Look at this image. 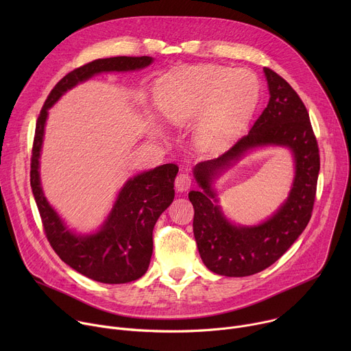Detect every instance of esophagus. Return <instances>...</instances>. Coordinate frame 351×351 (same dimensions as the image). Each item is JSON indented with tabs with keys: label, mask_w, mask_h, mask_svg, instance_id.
<instances>
[{
	"label": "esophagus",
	"mask_w": 351,
	"mask_h": 351,
	"mask_svg": "<svg viewBox=\"0 0 351 351\" xmlns=\"http://www.w3.org/2000/svg\"><path fill=\"white\" fill-rule=\"evenodd\" d=\"M191 186V179L187 173H179L175 179V187L178 191H186Z\"/></svg>",
	"instance_id": "obj_1"
}]
</instances>
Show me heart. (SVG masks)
<instances>
[{"label":"heart","mask_w":351,"mask_h":351,"mask_svg":"<svg viewBox=\"0 0 351 351\" xmlns=\"http://www.w3.org/2000/svg\"><path fill=\"white\" fill-rule=\"evenodd\" d=\"M258 90V80L252 72L197 65L160 79L154 88V107L162 121L178 126L199 115L198 140L211 147L228 138L250 118Z\"/></svg>","instance_id":"1"}]
</instances>
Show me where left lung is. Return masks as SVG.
I'll use <instances>...</instances> for the list:
<instances>
[{"label":"left lung","mask_w":351,"mask_h":351,"mask_svg":"<svg viewBox=\"0 0 351 351\" xmlns=\"http://www.w3.org/2000/svg\"><path fill=\"white\" fill-rule=\"evenodd\" d=\"M269 88L267 108L250 132L218 158L199 162L194 178L203 190L189 193L194 208L193 232L206 267L222 276H250L278 261L311 219L319 173V148L308 111L294 88L276 72L264 68ZM285 145L293 153L296 176L284 206L257 227H236L223 217L210 189L213 176L248 149Z\"/></svg>","instance_id":"left-lung-1"}]
</instances>
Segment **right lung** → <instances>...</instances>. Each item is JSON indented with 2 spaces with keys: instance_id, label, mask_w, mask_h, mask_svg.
<instances>
[{
  "instance_id": "1",
  "label": "right lung",
  "mask_w": 351,
  "mask_h": 351,
  "mask_svg": "<svg viewBox=\"0 0 351 351\" xmlns=\"http://www.w3.org/2000/svg\"><path fill=\"white\" fill-rule=\"evenodd\" d=\"M153 62L152 57H112L84 64L65 75L49 91L36 123L30 186L47 240L58 257L79 274L101 283L118 285L141 278L153 254V229L175 197L179 171L165 164L126 182L106 223L94 234L76 236L45 199L38 173V158L48 108L69 88L101 72L136 71Z\"/></svg>"
}]
</instances>
